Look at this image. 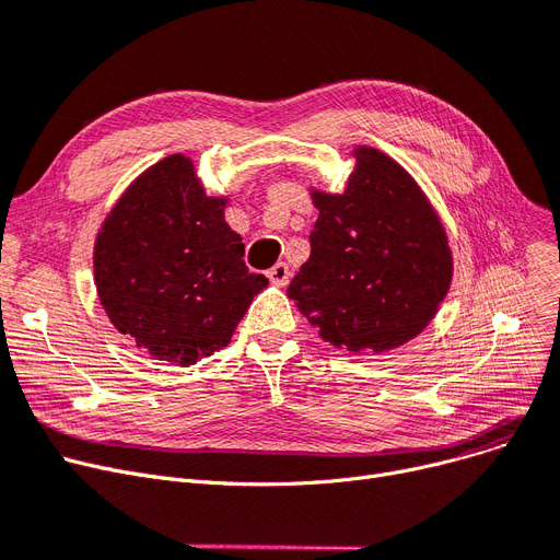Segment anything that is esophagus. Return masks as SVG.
Listing matches in <instances>:
<instances>
[{"mask_svg": "<svg viewBox=\"0 0 560 560\" xmlns=\"http://www.w3.org/2000/svg\"><path fill=\"white\" fill-rule=\"evenodd\" d=\"M275 285H285L290 281V267L285 262H277L270 272H267Z\"/></svg>", "mask_w": 560, "mask_h": 560, "instance_id": "1", "label": "esophagus"}]
</instances>
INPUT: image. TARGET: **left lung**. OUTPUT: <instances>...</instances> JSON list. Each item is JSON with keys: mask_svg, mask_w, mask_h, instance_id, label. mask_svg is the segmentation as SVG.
I'll use <instances>...</instances> for the list:
<instances>
[{"mask_svg": "<svg viewBox=\"0 0 560 560\" xmlns=\"http://www.w3.org/2000/svg\"><path fill=\"white\" fill-rule=\"evenodd\" d=\"M343 194L311 189V256L288 298L320 338L350 352H386L417 338L453 279L440 214L405 168L357 145Z\"/></svg>", "mask_w": 560, "mask_h": 560, "instance_id": "8db88e82", "label": "left lung"}]
</instances>
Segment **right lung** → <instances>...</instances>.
I'll return each mask as SVG.
<instances>
[{
  "label": "right lung",
  "mask_w": 560,
  "mask_h": 560,
  "mask_svg": "<svg viewBox=\"0 0 560 560\" xmlns=\"http://www.w3.org/2000/svg\"><path fill=\"white\" fill-rule=\"evenodd\" d=\"M226 197H208L180 153L145 168L95 235L93 279L112 325L153 359L191 366L231 343L267 285L252 275Z\"/></svg>",
  "instance_id": "1"
}]
</instances>
